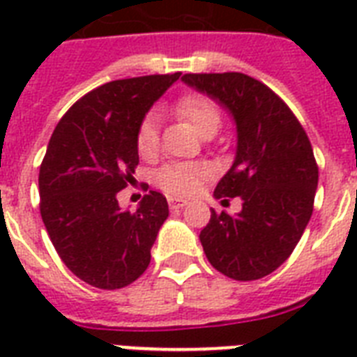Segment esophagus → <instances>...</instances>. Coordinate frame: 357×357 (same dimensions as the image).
Here are the masks:
<instances>
[{"label":"esophagus","mask_w":357,"mask_h":357,"mask_svg":"<svg viewBox=\"0 0 357 357\" xmlns=\"http://www.w3.org/2000/svg\"><path fill=\"white\" fill-rule=\"evenodd\" d=\"M168 206H170V209H181V207L187 206V200H181V198H174V196H170V198H168Z\"/></svg>","instance_id":"1"}]
</instances>
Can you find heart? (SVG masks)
I'll return each instance as SVG.
<instances>
[{
	"label": "heart",
	"mask_w": 357,
	"mask_h": 357,
	"mask_svg": "<svg viewBox=\"0 0 357 357\" xmlns=\"http://www.w3.org/2000/svg\"><path fill=\"white\" fill-rule=\"evenodd\" d=\"M174 113L189 122L200 135L217 131L220 126V109L211 98L204 94H183L174 103ZM135 144L140 155L155 153L159 146V119L155 113H148L137 128ZM213 176V168L206 162L176 161L161 167L155 174V183L170 195L192 196Z\"/></svg>",
	"instance_id": "heart-1"
}]
</instances>
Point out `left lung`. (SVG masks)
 Segmentation results:
<instances>
[{
	"instance_id": "left-lung-1",
	"label": "left lung",
	"mask_w": 357,
	"mask_h": 357,
	"mask_svg": "<svg viewBox=\"0 0 357 357\" xmlns=\"http://www.w3.org/2000/svg\"><path fill=\"white\" fill-rule=\"evenodd\" d=\"M181 79L222 103L237 126V155L215 196H241L243 211L211 209L200 234L204 252L224 276L259 280L293 254L310 222L319 183L311 142L287 103L250 75L185 74Z\"/></svg>"
}]
</instances>
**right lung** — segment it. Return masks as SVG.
<instances>
[{
	"instance_id": "right-lung-1",
	"label": "right lung",
	"mask_w": 357,
	"mask_h": 357,
	"mask_svg": "<svg viewBox=\"0 0 357 357\" xmlns=\"http://www.w3.org/2000/svg\"><path fill=\"white\" fill-rule=\"evenodd\" d=\"M179 72L119 79L77 100L59 120L38 174L40 215L63 263L98 289H122L148 268L168 217L150 190L135 213L116 195L139 165L137 128Z\"/></svg>"
}]
</instances>
